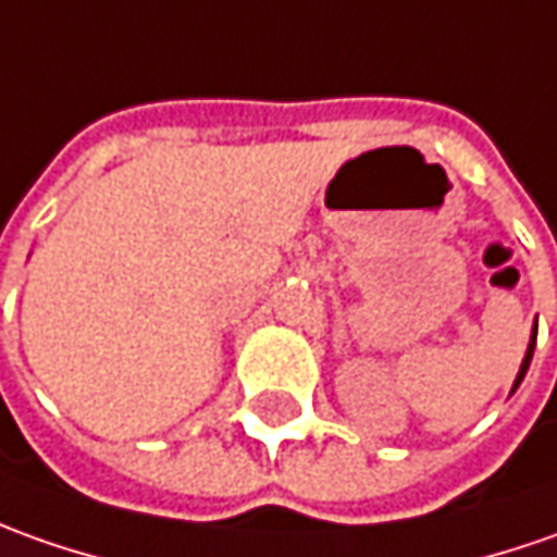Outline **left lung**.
Listing matches in <instances>:
<instances>
[{"mask_svg": "<svg viewBox=\"0 0 557 557\" xmlns=\"http://www.w3.org/2000/svg\"><path fill=\"white\" fill-rule=\"evenodd\" d=\"M533 349H536V322H533V331H531V343H528V352H524V361H521V368H518V376H515L512 383V392L521 386V380L528 374V368H531V358H533Z\"/></svg>", "mask_w": 557, "mask_h": 557, "instance_id": "8db88e82", "label": "left lung"}]
</instances>
